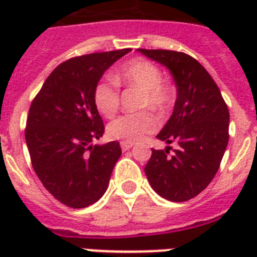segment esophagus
Listing matches in <instances>:
<instances>
[{
    "mask_svg": "<svg viewBox=\"0 0 257 257\" xmlns=\"http://www.w3.org/2000/svg\"><path fill=\"white\" fill-rule=\"evenodd\" d=\"M120 145H121V149H122V151H128V149H131L133 147V143H126V141H121Z\"/></svg>",
    "mask_w": 257,
    "mask_h": 257,
    "instance_id": "esophagus-1",
    "label": "esophagus"
}]
</instances>
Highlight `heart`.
I'll return each mask as SVG.
<instances>
[{
  "label": "heart",
  "instance_id": "1",
  "mask_svg": "<svg viewBox=\"0 0 257 257\" xmlns=\"http://www.w3.org/2000/svg\"><path fill=\"white\" fill-rule=\"evenodd\" d=\"M120 85L139 89L143 92L139 108H151L156 112H164L171 105L169 89L163 84V73L155 64L147 60L128 62L114 76ZM93 102L98 112L105 117H113L120 106V93L116 83L105 78L93 89ZM159 126V121L151 112L124 114L113 120L108 126L109 136L114 140L137 143L147 135H151Z\"/></svg>",
  "mask_w": 257,
  "mask_h": 257
}]
</instances>
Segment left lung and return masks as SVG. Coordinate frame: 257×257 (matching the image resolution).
Wrapping results in <instances>:
<instances>
[{
  "label": "left lung",
  "mask_w": 257,
  "mask_h": 257,
  "mask_svg": "<svg viewBox=\"0 0 257 257\" xmlns=\"http://www.w3.org/2000/svg\"><path fill=\"white\" fill-rule=\"evenodd\" d=\"M171 72L177 98L157 139L179 148L152 149L145 175L156 193L169 201H187L204 191L219 171L228 145L229 112L211 74L195 58L173 50L137 49Z\"/></svg>",
  "instance_id": "left-lung-1"
}]
</instances>
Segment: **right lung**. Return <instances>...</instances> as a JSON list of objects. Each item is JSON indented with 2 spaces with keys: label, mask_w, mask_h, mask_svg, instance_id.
<instances>
[{
  "label": "right lung",
  "mask_w": 257,
  "mask_h": 257,
  "mask_svg": "<svg viewBox=\"0 0 257 257\" xmlns=\"http://www.w3.org/2000/svg\"><path fill=\"white\" fill-rule=\"evenodd\" d=\"M131 49L70 58L46 78L26 120L25 140L42 185L60 203L85 208L102 197L120 144L93 145L104 124L93 102V89L105 70Z\"/></svg>",
  "instance_id": "1"
}]
</instances>
